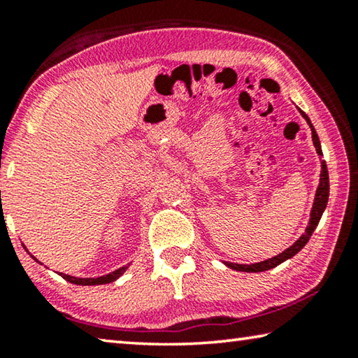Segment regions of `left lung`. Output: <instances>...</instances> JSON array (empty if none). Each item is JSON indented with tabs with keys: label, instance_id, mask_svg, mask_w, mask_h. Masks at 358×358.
<instances>
[{
	"label": "left lung",
	"instance_id": "8db88e82",
	"mask_svg": "<svg viewBox=\"0 0 358 358\" xmlns=\"http://www.w3.org/2000/svg\"><path fill=\"white\" fill-rule=\"evenodd\" d=\"M298 111L301 113V116L306 119V122L309 124L310 127V132H312V141H314V146H315V151L319 156L322 155V146H320V140H319V135H317L314 126H312L310 119L308 117L304 111H301L298 108ZM320 183H319V188L315 191V197H314V203H312V210H310V218H309V224L308 228H306L304 234L299 237V239L293 243L292 247H288L287 250H283L282 253L277 255V257H272L269 259H264V261H259V263H252V264H237V263H229V261H226V266L234 271H242V272H263V271H269L272 268H275V266H279L283 261L293 258L294 255H296L301 248L306 245V243L309 242L312 232L317 228V224H319V221L322 218L323 212H325L327 208V203H328V196H330V180H328V169H327V164L325 161H320Z\"/></svg>",
	"mask_w": 358,
	"mask_h": 358
}]
</instances>
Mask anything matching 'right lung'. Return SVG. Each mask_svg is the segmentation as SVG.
<instances>
[{"instance_id": "obj_1", "label": "right lung", "mask_w": 358, "mask_h": 358, "mask_svg": "<svg viewBox=\"0 0 358 358\" xmlns=\"http://www.w3.org/2000/svg\"><path fill=\"white\" fill-rule=\"evenodd\" d=\"M31 257H33V255H31ZM33 258H35V257H33ZM38 263H39V261H38ZM127 268H129V264L124 266V268H119L116 271L110 272V274L100 275V277H73V275L64 274V272H59V275L64 277V279L68 280L70 283H75V285H105V283H111V282H115L116 279H119V277H121L124 272L127 271Z\"/></svg>"}]
</instances>
